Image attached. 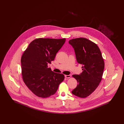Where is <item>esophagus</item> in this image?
Here are the masks:
<instances>
[{
  "label": "esophagus",
  "mask_w": 124,
  "mask_h": 124,
  "mask_svg": "<svg viewBox=\"0 0 124 124\" xmlns=\"http://www.w3.org/2000/svg\"><path fill=\"white\" fill-rule=\"evenodd\" d=\"M65 78H71V75H65Z\"/></svg>",
  "instance_id": "esophagus-1"
}]
</instances>
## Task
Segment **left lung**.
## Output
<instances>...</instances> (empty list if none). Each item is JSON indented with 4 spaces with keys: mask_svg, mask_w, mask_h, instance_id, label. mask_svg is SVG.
I'll return each mask as SVG.
<instances>
[{
    "mask_svg": "<svg viewBox=\"0 0 124 124\" xmlns=\"http://www.w3.org/2000/svg\"><path fill=\"white\" fill-rule=\"evenodd\" d=\"M69 43L74 48L78 63L83 65L79 75H73L78 84L71 93L84 98L92 94L101 81L105 63L100 49L93 42L79 38L72 39Z\"/></svg>",
    "mask_w": 124,
    "mask_h": 124,
    "instance_id": "obj_1",
    "label": "left lung"
}]
</instances>
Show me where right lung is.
I'll use <instances>...</instances> for the list:
<instances>
[{
	"label": "right lung",
	"instance_id": "right-lung-1",
	"mask_svg": "<svg viewBox=\"0 0 124 124\" xmlns=\"http://www.w3.org/2000/svg\"><path fill=\"white\" fill-rule=\"evenodd\" d=\"M65 39H36L24 52L21 59L23 80L36 96L47 98L54 94L65 78L64 74L54 72L51 64L62 47Z\"/></svg>",
	"mask_w": 124,
	"mask_h": 124
}]
</instances>
